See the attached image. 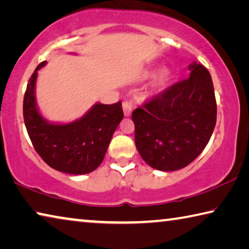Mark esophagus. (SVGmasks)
<instances>
[{"instance_id":"34e87169","label":"esophagus","mask_w":249,"mask_h":249,"mask_svg":"<svg viewBox=\"0 0 249 249\" xmlns=\"http://www.w3.org/2000/svg\"><path fill=\"white\" fill-rule=\"evenodd\" d=\"M122 108H124V117H130V116H131L132 107H131V105L128 103V101H124V104H122Z\"/></svg>"}]
</instances>
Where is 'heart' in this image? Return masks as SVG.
<instances>
[{"instance_id": "obj_1", "label": "heart", "mask_w": 249, "mask_h": 249, "mask_svg": "<svg viewBox=\"0 0 249 249\" xmlns=\"http://www.w3.org/2000/svg\"><path fill=\"white\" fill-rule=\"evenodd\" d=\"M152 75V71H145L143 74V78H149ZM171 80H172V72L168 67L161 68L152 79V89L154 92H161L169 86Z\"/></svg>"}]
</instances>
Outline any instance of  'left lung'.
<instances>
[{"instance_id":"1","label":"left lung","mask_w":249,"mask_h":249,"mask_svg":"<svg viewBox=\"0 0 249 249\" xmlns=\"http://www.w3.org/2000/svg\"><path fill=\"white\" fill-rule=\"evenodd\" d=\"M190 76L132 112L138 152L153 169L170 172L193 162L216 124V100L209 71L189 65Z\"/></svg>"}]
</instances>
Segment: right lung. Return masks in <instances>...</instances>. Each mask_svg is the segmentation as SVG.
I'll return each mask as SVG.
<instances>
[{
  "instance_id": "1",
  "label": "right lung",
  "mask_w": 249,
  "mask_h": 249,
  "mask_svg": "<svg viewBox=\"0 0 249 249\" xmlns=\"http://www.w3.org/2000/svg\"><path fill=\"white\" fill-rule=\"evenodd\" d=\"M28 80L24 96V122L33 145L51 168L68 174H87L103 162L113 132L124 118L122 105L96 103L83 117L71 122H52L40 113L36 101L38 71Z\"/></svg>"
}]
</instances>
